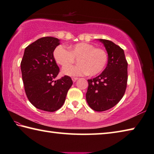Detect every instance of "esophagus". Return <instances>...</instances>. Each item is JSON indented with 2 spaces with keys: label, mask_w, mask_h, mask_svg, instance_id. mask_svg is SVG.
I'll list each match as a JSON object with an SVG mask.
<instances>
[{
  "label": "esophagus",
  "mask_w": 154,
  "mask_h": 154,
  "mask_svg": "<svg viewBox=\"0 0 154 154\" xmlns=\"http://www.w3.org/2000/svg\"><path fill=\"white\" fill-rule=\"evenodd\" d=\"M72 81L75 82L79 79H78V78H76V77H73V78H72Z\"/></svg>",
  "instance_id": "1"
}]
</instances>
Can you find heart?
I'll list each match as a JSON object with an SVG mask.
<instances>
[{
	"label": "heart",
	"mask_w": 154,
	"mask_h": 154,
	"mask_svg": "<svg viewBox=\"0 0 154 154\" xmlns=\"http://www.w3.org/2000/svg\"><path fill=\"white\" fill-rule=\"evenodd\" d=\"M56 63L65 67L63 74L69 76H77L84 74L95 75L104 69L107 62V54L101 48H96L92 44L79 42L69 46L68 49L63 45H58L53 53ZM77 58L79 64L68 66Z\"/></svg>",
	"instance_id": "1"
}]
</instances>
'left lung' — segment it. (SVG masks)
<instances>
[{
    "label": "left lung",
    "instance_id": "8db88e82",
    "mask_svg": "<svg viewBox=\"0 0 154 154\" xmlns=\"http://www.w3.org/2000/svg\"><path fill=\"white\" fill-rule=\"evenodd\" d=\"M106 47L108 61L106 69L95 79L88 80L86 99L91 109L103 112L115 106L125 93L128 63L124 50L112 41L99 39Z\"/></svg>",
    "mask_w": 154,
    "mask_h": 154
}]
</instances>
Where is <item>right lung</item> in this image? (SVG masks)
<instances>
[{
	"mask_svg": "<svg viewBox=\"0 0 154 154\" xmlns=\"http://www.w3.org/2000/svg\"><path fill=\"white\" fill-rule=\"evenodd\" d=\"M59 41L51 36L38 39L25 48L21 62L27 97L34 107L46 112H53L61 108L73 84L68 75L54 80L59 68L53 53L60 44Z\"/></svg>",
	"mask_w": 154,
	"mask_h": 154,
	"instance_id": "add662e5",
	"label": "right lung"
}]
</instances>
